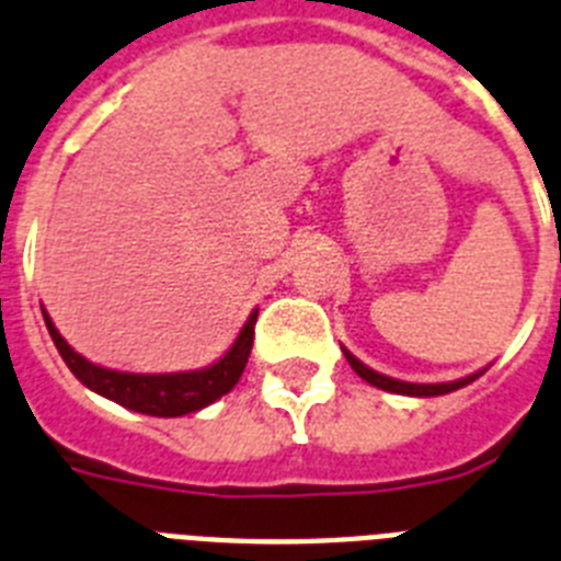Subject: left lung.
<instances>
[{"mask_svg": "<svg viewBox=\"0 0 561 561\" xmlns=\"http://www.w3.org/2000/svg\"><path fill=\"white\" fill-rule=\"evenodd\" d=\"M345 351V347H342ZM345 359L351 362V368L356 370V374L365 379V382H370L374 388H382V390H390V393H402V397H442V393H450V390H459L465 388V385H470L477 376H482V370L473 376H465V379H456V382H436V385H416V382H402V379H393V376H385V374H376V370H370L368 365H362L356 356H353L351 351H345Z\"/></svg>", "mask_w": 561, "mask_h": 561, "instance_id": "left-lung-1", "label": "left lung"}]
</instances>
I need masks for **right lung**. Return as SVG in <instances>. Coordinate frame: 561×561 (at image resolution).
<instances>
[{
	"label": "right lung",
	"instance_id": "obj_1",
	"mask_svg": "<svg viewBox=\"0 0 561 561\" xmlns=\"http://www.w3.org/2000/svg\"><path fill=\"white\" fill-rule=\"evenodd\" d=\"M256 313L253 310L244 328L239 331L237 342L228 347L222 359L208 365L202 370H182V374H125V370H111L102 365H93L77 353L62 339V333L56 331V324L42 310L48 333L54 339L56 351L70 368V374L77 376L84 388H91L99 397L111 399V402L128 408L136 413H148V416H185V413L202 411L210 402L222 399L225 393L233 390L239 382L248 356L253 347V324H256Z\"/></svg>",
	"mask_w": 561,
	"mask_h": 561
}]
</instances>
